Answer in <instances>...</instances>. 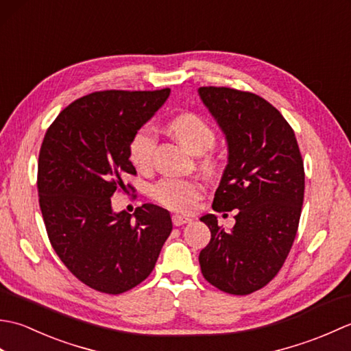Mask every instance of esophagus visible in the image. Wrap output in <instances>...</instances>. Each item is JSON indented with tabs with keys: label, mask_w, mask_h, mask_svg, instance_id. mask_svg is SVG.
<instances>
[{
	"label": "esophagus",
	"mask_w": 351,
	"mask_h": 351,
	"mask_svg": "<svg viewBox=\"0 0 351 351\" xmlns=\"http://www.w3.org/2000/svg\"><path fill=\"white\" fill-rule=\"evenodd\" d=\"M190 221H191V219L184 217V215H180V214L171 215V223H173L175 226H182V225H185V223H190Z\"/></svg>",
	"instance_id": "1"
}]
</instances>
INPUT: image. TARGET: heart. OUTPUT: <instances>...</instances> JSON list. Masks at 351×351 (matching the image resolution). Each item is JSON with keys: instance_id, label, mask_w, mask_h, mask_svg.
<instances>
[{"instance_id": "heart-1", "label": "heart", "mask_w": 351, "mask_h": 351, "mask_svg": "<svg viewBox=\"0 0 351 351\" xmlns=\"http://www.w3.org/2000/svg\"><path fill=\"white\" fill-rule=\"evenodd\" d=\"M170 131L187 146L190 151L202 154L215 143L213 126L202 116L185 113L175 117L169 125ZM156 147V134L152 126L145 125L132 134L128 143V158L137 170H147L152 166ZM206 171H214L217 162L213 156H205L200 162ZM205 185L197 178L166 176L152 185L151 196L156 204L173 211L190 213L196 208L197 200L204 196Z\"/></svg>"}]
</instances>
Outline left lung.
<instances>
[{"instance_id": "1", "label": "left lung", "mask_w": 351, "mask_h": 351, "mask_svg": "<svg viewBox=\"0 0 351 351\" xmlns=\"http://www.w3.org/2000/svg\"><path fill=\"white\" fill-rule=\"evenodd\" d=\"M199 95L228 140L229 161L213 210H237L226 232L214 214L202 220L211 240L200 270L223 293L247 295L279 273L299 229L304 167L295 134L261 96L230 87H200Z\"/></svg>"}]
</instances>
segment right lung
I'll return each mask as SVG.
<instances>
[{"label": "right lung", "mask_w": 351, "mask_h": 351, "mask_svg": "<svg viewBox=\"0 0 351 351\" xmlns=\"http://www.w3.org/2000/svg\"><path fill=\"white\" fill-rule=\"evenodd\" d=\"M161 90H102L69 104L45 134L37 191L52 249L68 270L99 293L122 294L154 270L171 232L169 211L145 204L111 210L117 191L134 190L128 143L169 98Z\"/></svg>", "instance_id": "right-lung-1"}]
</instances>
